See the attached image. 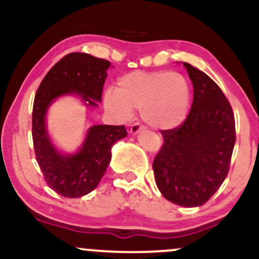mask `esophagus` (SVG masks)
<instances>
[{
	"instance_id": "esophagus-1",
	"label": "esophagus",
	"mask_w": 259,
	"mask_h": 259,
	"mask_svg": "<svg viewBox=\"0 0 259 259\" xmlns=\"http://www.w3.org/2000/svg\"><path fill=\"white\" fill-rule=\"evenodd\" d=\"M145 129H146V127H145L144 125H141L140 123H135V124H133L132 127H130V134H132V135H136V134L144 132Z\"/></svg>"
}]
</instances>
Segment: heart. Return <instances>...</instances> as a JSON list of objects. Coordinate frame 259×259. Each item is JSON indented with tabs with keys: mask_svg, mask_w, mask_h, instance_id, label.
<instances>
[{
	"mask_svg": "<svg viewBox=\"0 0 259 259\" xmlns=\"http://www.w3.org/2000/svg\"><path fill=\"white\" fill-rule=\"evenodd\" d=\"M103 103L119 120H129L134 109L154 129H173L185 121L191 103V86L183 74L168 70H135L108 89Z\"/></svg>",
	"mask_w": 259,
	"mask_h": 259,
	"instance_id": "heart-1",
	"label": "heart"
}]
</instances>
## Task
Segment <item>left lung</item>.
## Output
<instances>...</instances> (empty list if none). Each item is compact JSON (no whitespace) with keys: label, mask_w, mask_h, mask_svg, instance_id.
<instances>
[{"label":"left lung","mask_w":259,"mask_h":259,"mask_svg":"<svg viewBox=\"0 0 259 259\" xmlns=\"http://www.w3.org/2000/svg\"><path fill=\"white\" fill-rule=\"evenodd\" d=\"M194 86L191 111L181 125L160 130L164 144L153 160L160 194L183 207H198L227 178L236 140L233 108L207 74L184 62Z\"/></svg>","instance_id":"left-lung-1"}]
</instances>
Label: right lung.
Returning <instances> with one entry per match:
<instances>
[{
  "label": "right lung",
  "instance_id": "right-lung-1",
  "mask_svg": "<svg viewBox=\"0 0 259 259\" xmlns=\"http://www.w3.org/2000/svg\"><path fill=\"white\" fill-rule=\"evenodd\" d=\"M109 65L111 62L88 53H69L50 69L35 95V156L47 185L63 197H81L96 189L111 162L112 146L127 133L124 125H92L78 152L61 153L47 133V109L64 95H78L88 107L99 106Z\"/></svg>",
  "mask_w": 259,
  "mask_h": 259
}]
</instances>
